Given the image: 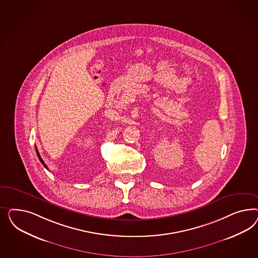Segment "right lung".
<instances>
[{"mask_svg":"<svg viewBox=\"0 0 258 258\" xmlns=\"http://www.w3.org/2000/svg\"><path fill=\"white\" fill-rule=\"evenodd\" d=\"M36 152H37V155H38V157H39V161H40V163L41 164H43V166L46 168V169H48V167H47L46 164H45V163L43 162V160L41 159V157H40V155H39V151H38V149H37V148H36Z\"/></svg>","mask_w":258,"mask_h":258,"instance_id":"right-lung-1","label":"right lung"}]
</instances>
